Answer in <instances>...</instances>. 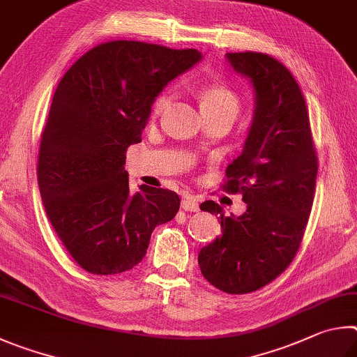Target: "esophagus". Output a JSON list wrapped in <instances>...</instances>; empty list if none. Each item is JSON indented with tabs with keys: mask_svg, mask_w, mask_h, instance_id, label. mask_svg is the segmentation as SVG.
<instances>
[{
	"mask_svg": "<svg viewBox=\"0 0 357 357\" xmlns=\"http://www.w3.org/2000/svg\"><path fill=\"white\" fill-rule=\"evenodd\" d=\"M182 208L185 211H199V204L196 201V197L188 195V192H185L182 196Z\"/></svg>",
	"mask_w": 357,
	"mask_h": 357,
	"instance_id": "esophagus-1",
	"label": "esophagus"
}]
</instances>
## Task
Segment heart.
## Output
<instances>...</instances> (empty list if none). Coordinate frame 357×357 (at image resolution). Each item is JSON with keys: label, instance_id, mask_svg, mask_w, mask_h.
Instances as JSON below:
<instances>
[{"label": "heart", "instance_id": "1", "mask_svg": "<svg viewBox=\"0 0 357 357\" xmlns=\"http://www.w3.org/2000/svg\"><path fill=\"white\" fill-rule=\"evenodd\" d=\"M172 100V92L165 91L155 98L152 114L160 116ZM201 108L204 114H229L234 119L240 111V98L230 87L224 84H210L201 92Z\"/></svg>", "mask_w": 357, "mask_h": 357}]
</instances>
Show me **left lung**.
<instances>
[{
  "mask_svg": "<svg viewBox=\"0 0 357 357\" xmlns=\"http://www.w3.org/2000/svg\"><path fill=\"white\" fill-rule=\"evenodd\" d=\"M226 59L254 91L251 127L224 185L241 192L246 211L224 216L216 202L201 204V210L220 215L222 234L201 249L197 261L211 285L243 295L270 284L296 255L318 165L307 108L289 68L264 53H227Z\"/></svg>",
  "mask_w": 357,
  "mask_h": 357,
  "instance_id": "8db88e82",
  "label": "left lung"
}]
</instances>
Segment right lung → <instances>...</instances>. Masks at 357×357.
<instances>
[{
  "mask_svg": "<svg viewBox=\"0 0 357 357\" xmlns=\"http://www.w3.org/2000/svg\"><path fill=\"white\" fill-rule=\"evenodd\" d=\"M201 59L195 48L114 40L62 77L42 133L37 182L50 222L83 270H131L153 229L177 215V192L147 185L130 191L125 152L141 142L160 92Z\"/></svg>",
  "mask_w": 357,
  "mask_h": 357,
  "instance_id": "add662e5",
  "label": "right lung"
}]
</instances>
